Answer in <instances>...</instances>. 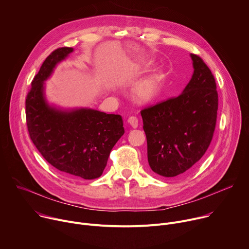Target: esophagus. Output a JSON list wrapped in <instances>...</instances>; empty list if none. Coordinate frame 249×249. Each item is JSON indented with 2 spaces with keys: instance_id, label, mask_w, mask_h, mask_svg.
<instances>
[{
  "instance_id": "esophagus-1",
  "label": "esophagus",
  "mask_w": 249,
  "mask_h": 249,
  "mask_svg": "<svg viewBox=\"0 0 249 249\" xmlns=\"http://www.w3.org/2000/svg\"><path fill=\"white\" fill-rule=\"evenodd\" d=\"M128 123L135 129V128H137L138 127V125H139V122H138V118L137 117H135V116H131V117H129L128 118Z\"/></svg>"
}]
</instances>
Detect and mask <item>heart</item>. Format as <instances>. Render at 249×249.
<instances>
[{"mask_svg":"<svg viewBox=\"0 0 249 249\" xmlns=\"http://www.w3.org/2000/svg\"><path fill=\"white\" fill-rule=\"evenodd\" d=\"M163 79V74L161 71H156V72L150 74L144 79L137 82L133 87L134 96L143 102H148L155 99L160 91V85Z\"/></svg>","mask_w":249,"mask_h":249,"instance_id":"obj_1","label":"heart"}]
</instances>
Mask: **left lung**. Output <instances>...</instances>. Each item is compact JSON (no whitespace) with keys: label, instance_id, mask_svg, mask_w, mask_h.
I'll return each mask as SVG.
<instances>
[{"label":"left lung","instance_id":"obj_1","mask_svg":"<svg viewBox=\"0 0 249 249\" xmlns=\"http://www.w3.org/2000/svg\"><path fill=\"white\" fill-rule=\"evenodd\" d=\"M190 57L194 71L183 91L141 111L149 164L155 173L170 178L190 170L200 160L217 121L214 76L200 57Z\"/></svg>","mask_w":249,"mask_h":249}]
</instances>
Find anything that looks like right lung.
I'll return each mask as SVG.
<instances>
[{
  "mask_svg": "<svg viewBox=\"0 0 249 249\" xmlns=\"http://www.w3.org/2000/svg\"><path fill=\"white\" fill-rule=\"evenodd\" d=\"M72 52L74 48H59L43 62L26 96V124L33 144L51 165L73 178L91 180L102 174L125 131L120 115L48 102L45 83Z\"/></svg>",
  "mask_w": 249,
  "mask_h": 249,
  "instance_id": "add662e5",
  "label": "right lung"
}]
</instances>
